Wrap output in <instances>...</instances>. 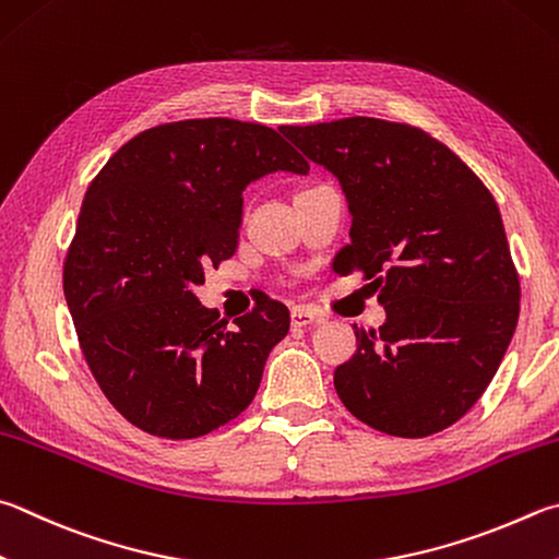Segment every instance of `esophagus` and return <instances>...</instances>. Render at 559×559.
Here are the masks:
<instances>
[{
    "instance_id": "34e87169",
    "label": "esophagus",
    "mask_w": 559,
    "mask_h": 559,
    "mask_svg": "<svg viewBox=\"0 0 559 559\" xmlns=\"http://www.w3.org/2000/svg\"><path fill=\"white\" fill-rule=\"evenodd\" d=\"M322 318L314 310H310V308H306V306H298V308H293V312H290V324L293 328H308V324H314V322H320Z\"/></svg>"
}]
</instances>
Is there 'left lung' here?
Returning <instances> with one entry per match:
<instances>
[{
	"label": "left lung",
	"instance_id": "left-lung-1",
	"mask_svg": "<svg viewBox=\"0 0 559 559\" xmlns=\"http://www.w3.org/2000/svg\"><path fill=\"white\" fill-rule=\"evenodd\" d=\"M347 198L340 271L373 278L385 322L354 324L357 354L334 389L395 438L450 428L481 399L519 324L521 283L499 205L474 170L423 129L373 117L281 127Z\"/></svg>",
	"mask_w": 559,
	"mask_h": 559
}]
</instances>
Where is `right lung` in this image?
<instances>
[{
    "mask_svg": "<svg viewBox=\"0 0 559 559\" xmlns=\"http://www.w3.org/2000/svg\"><path fill=\"white\" fill-rule=\"evenodd\" d=\"M276 170L310 164L278 131L212 117L141 131L90 182L63 266L68 310L107 401L148 435L190 440L235 420L288 334L278 300L227 328L192 290L237 251L241 192Z\"/></svg>",
    "mask_w": 559,
    "mask_h": 559,
    "instance_id": "obj_1",
    "label": "right lung"
}]
</instances>
